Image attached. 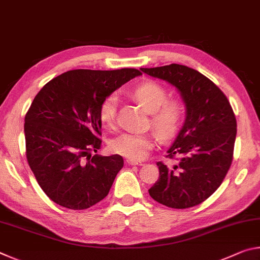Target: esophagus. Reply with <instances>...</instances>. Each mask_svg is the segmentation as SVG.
Returning a JSON list of instances; mask_svg holds the SVG:
<instances>
[{
	"label": "esophagus",
	"instance_id": "obj_1",
	"mask_svg": "<svg viewBox=\"0 0 260 260\" xmlns=\"http://www.w3.org/2000/svg\"><path fill=\"white\" fill-rule=\"evenodd\" d=\"M126 161L128 165H141L142 164L140 160H134V159H127Z\"/></svg>",
	"mask_w": 260,
	"mask_h": 260
}]
</instances>
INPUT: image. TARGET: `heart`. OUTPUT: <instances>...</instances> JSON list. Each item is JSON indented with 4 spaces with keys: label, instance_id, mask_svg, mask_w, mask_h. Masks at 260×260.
Here are the masks:
<instances>
[{
    "label": "heart",
    "instance_id": "heart-1",
    "mask_svg": "<svg viewBox=\"0 0 260 260\" xmlns=\"http://www.w3.org/2000/svg\"><path fill=\"white\" fill-rule=\"evenodd\" d=\"M133 98L151 113L150 121L153 128L161 139L167 140L175 135L181 126L184 117V107L181 101L169 100V91L157 82H146L132 91ZM118 99L116 95H109L100 107V120L109 128L116 127ZM156 143V136L152 133L126 132L110 142L113 152L128 159L141 160L148 156Z\"/></svg>",
    "mask_w": 260,
    "mask_h": 260
}]
</instances>
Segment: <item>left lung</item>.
I'll return each mask as SVG.
<instances>
[{
    "mask_svg": "<svg viewBox=\"0 0 260 260\" xmlns=\"http://www.w3.org/2000/svg\"><path fill=\"white\" fill-rule=\"evenodd\" d=\"M141 71L177 87L186 103L184 124L166 156L178 162H157L159 178L149 193L172 209L199 205L220 187L232 165L236 118L230 101L209 78L184 65Z\"/></svg>",
    "mask_w": 260,
    "mask_h": 260,
    "instance_id": "left-lung-1",
    "label": "left lung"
}]
</instances>
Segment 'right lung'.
Instances as JSON below:
<instances>
[{"label": "right lung", "instance_id": "obj_1", "mask_svg": "<svg viewBox=\"0 0 260 260\" xmlns=\"http://www.w3.org/2000/svg\"><path fill=\"white\" fill-rule=\"evenodd\" d=\"M141 74L136 69L72 70L46 83L34 98L25 116L26 158L39 186L56 204L85 210L109 193L124 159L91 156L102 143L100 107Z\"/></svg>", "mask_w": 260, "mask_h": 260}]
</instances>
